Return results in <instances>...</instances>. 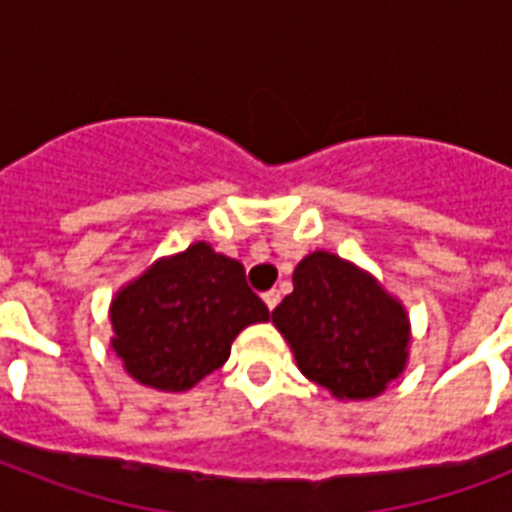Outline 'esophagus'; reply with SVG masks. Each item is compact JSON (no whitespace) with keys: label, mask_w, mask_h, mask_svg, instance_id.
Returning <instances> with one entry per match:
<instances>
[{"label":"esophagus","mask_w":512,"mask_h":512,"mask_svg":"<svg viewBox=\"0 0 512 512\" xmlns=\"http://www.w3.org/2000/svg\"><path fill=\"white\" fill-rule=\"evenodd\" d=\"M263 300H265V305H268V308H276V305H279V300H281V295H279V289H268V292H265L263 295Z\"/></svg>","instance_id":"34e87169"}]
</instances>
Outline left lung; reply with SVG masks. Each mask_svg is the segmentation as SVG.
<instances>
[{
  "label": "left lung",
  "instance_id": "1",
  "mask_svg": "<svg viewBox=\"0 0 512 512\" xmlns=\"http://www.w3.org/2000/svg\"><path fill=\"white\" fill-rule=\"evenodd\" d=\"M295 292L273 324L295 350L300 372L337 398H372L406 364L409 319L385 289L329 252L295 268Z\"/></svg>",
  "mask_w": 512,
  "mask_h": 512
}]
</instances>
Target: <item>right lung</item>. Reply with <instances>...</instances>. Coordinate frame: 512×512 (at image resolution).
<instances>
[{
    "label": "right lung",
    "instance_id": "obj_1",
    "mask_svg": "<svg viewBox=\"0 0 512 512\" xmlns=\"http://www.w3.org/2000/svg\"><path fill=\"white\" fill-rule=\"evenodd\" d=\"M257 321H268V305L247 287L244 265L199 241L119 292L111 345L138 382L185 390L220 369Z\"/></svg>",
    "mask_w": 512,
    "mask_h": 512
}]
</instances>
